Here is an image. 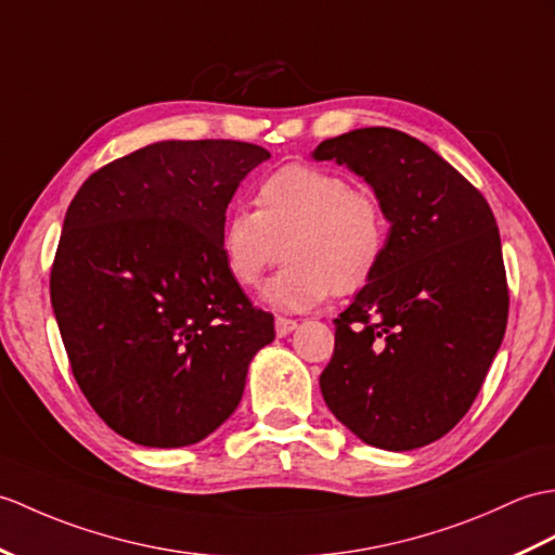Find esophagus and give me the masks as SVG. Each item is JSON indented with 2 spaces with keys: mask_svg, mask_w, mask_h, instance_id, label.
I'll return each instance as SVG.
<instances>
[{
  "mask_svg": "<svg viewBox=\"0 0 555 555\" xmlns=\"http://www.w3.org/2000/svg\"><path fill=\"white\" fill-rule=\"evenodd\" d=\"M274 326H276V336H288L291 331L298 328V321H295V319H286V317H276Z\"/></svg>",
  "mask_w": 555,
  "mask_h": 555,
  "instance_id": "esophagus-1",
  "label": "esophagus"
}]
</instances>
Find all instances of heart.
Masks as SVG:
<instances>
[{
	"label": "heart",
	"mask_w": 555,
	"mask_h": 555,
	"mask_svg": "<svg viewBox=\"0 0 555 555\" xmlns=\"http://www.w3.org/2000/svg\"><path fill=\"white\" fill-rule=\"evenodd\" d=\"M255 208H234L224 217L219 248L231 279L246 288L286 253L288 264L262 291L283 312H305L331 293L364 291L388 253L385 205L338 172L281 167L257 186Z\"/></svg>",
	"instance_id": "1"
}]
</instances>
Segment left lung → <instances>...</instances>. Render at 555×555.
I'll return each mask as SVG.
<instances>
[{"instance_id": "left-lung-1", "label": "left lung", "mask_w": 555, "mask_h": 555, "mask_svg": "<svg viewBox=\"0 0 555 555\" xmlns=\"http://www.w3.org/2000/svg\"><path fill=\"white\" fill-rule=\"evenodd\" d=\"M314 158L364 177L390 219L376 279L333 321L321 395L366 444L425 447L466 416L504 340L508 283L494 212L442 156L390 127L321 141Z\"/></svg>"}]
</instances>
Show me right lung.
<instances>
[{"label": "right lung", "instance_id": "right-lung-1", "mask_svg": "<svg viewBox=\"0 0 555 555\" xmlns=\"http://www.w3.org/2000/svg\"><path fill=\"white\" fill-rule=\"evenodd\" d=\"M267 158L246 141H160L103 165L68 205L51 307L87 402L130 442H201L274 340L219 248L229 201Z\"/></svg>", "mask_w": 555, "mask_h": 555}]
</instances>
